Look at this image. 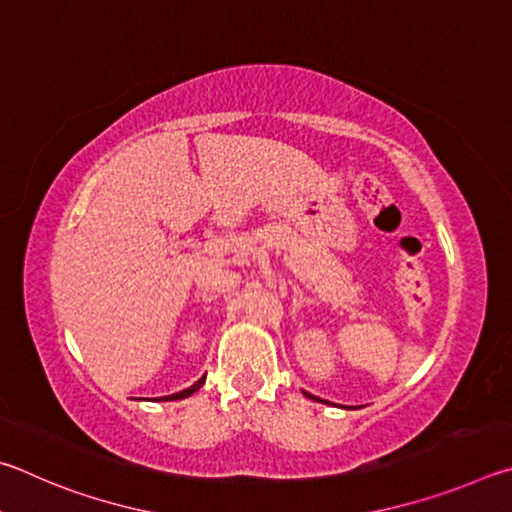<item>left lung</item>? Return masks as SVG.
<instances>
[{
	"instance_id": "obj_1",
	"label": "left lung",
	"mask_w": 512,
	"mask_h": 512,
	"mask_svg": "<svg viewBox=\"0 0 512 512\" xmlns=\"http://www.w3.org/2000/svg\"><path fill=\"white\" fill-rule=\"evenodd\" d=\"M303 393H306V391H303ZM306 396H308V398H312V400H319V398H315V396H310V393H306ZM319 402H324V400H319Z\"/></svg>"
}]
</instances>
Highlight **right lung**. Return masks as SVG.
I'll return each mask as SVG.
<instances>
[{
  "label": "right lung",
  "mask_w": 512,
  "mask_h": 512,
  "mask_svg": "<svg viewBox=\"0 0 512 512\" xmlns=\"http://www.w3.org/2000/svg\"><path fill=\"white\" fill-rule=\"evenodd\" d=\"M204 380H206V375L204 378H200L197 380L193 387H188V389H184V391H179V393H173V396H164V398H157V400H182V398H188V396H193V393L202 387L204 384Z\"/></svg>",
  "instance_id": "add662e5"
}]
</instances>
